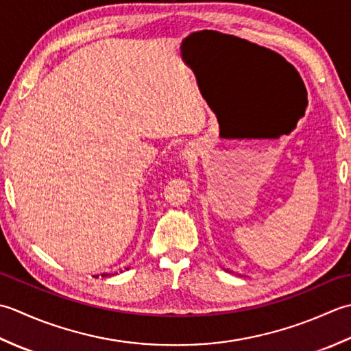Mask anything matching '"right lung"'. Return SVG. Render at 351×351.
Listing matches in <instances>:
<instances>
[{"label": "right lung", "instance_id": "add662e5", "mask_svg": "<svg viewBox=\"0 0 351 351\" xmlns=\"http://www.w3.org/2000/svg\"><path fill=\"white\" fill-rule=\"evenodd\" d=\"M103 276H107V274H103ZM103 276H101V277H103Z\"/></svg>", "mask_w": 351, "mask_h": 351}]
</instances>
